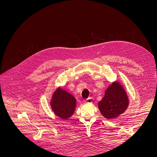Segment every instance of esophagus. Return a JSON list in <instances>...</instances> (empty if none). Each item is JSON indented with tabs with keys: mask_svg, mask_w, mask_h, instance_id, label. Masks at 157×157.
I'll return each mask as SVG.
<instances>
[{
	"mask_svg": "<svg viewBox=\"0 0 157 157\" xmlns=\"http://www.w3.org/2000/svg\"><path fill=\"white\" fill-rule=\"evenodd\" d=\"M92 101H93V100H92V98H89L86 99V101H85V102L87 103H91Z\"/></svg>",
	"mask_w": 157,
	"mask_h": 157,
	"instance_id": "34e87169",
	"label": "esophagus"
}]
</instances>
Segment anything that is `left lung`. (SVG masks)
Instances as JSON below:
<instances>
[{
    "instance_id": "obj_1",
    "label": "left lung",
    "mask_w": 157,
    "mask_h": 157,
    "mask_svg": "<svg viewBox=\"0 0 157 157\" xmlns=\"http://www.w3.org/2000/svg\"><path fill=\"white\" fill-rule=\"evenodd\" d=\"M129 105L126 93L118 82H114L106 90L104 97L98 103L101 115L106 118H116L123 113Z\"/></svg>"
}]
</instances>
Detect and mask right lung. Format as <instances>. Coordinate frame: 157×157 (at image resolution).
Wrapping results in <instances>:
<instances>
[{
    "label": "right lung",
    "mask_w": 157,
    "mask_h": 157,
    "mask_svg": "<svg viewBox=\"0 0 157 157\" xmlns=\"http://www.w3.org/2000/svg\"><path fill=\"white\" fill-rule=\"evenodd\" d=\"M76 105V98L61 88L57 89L52 96L51 106L56 116L66 120L73 115Z\"/></svg>",
    "instance_id": "obj_1"
}]
</instances>
